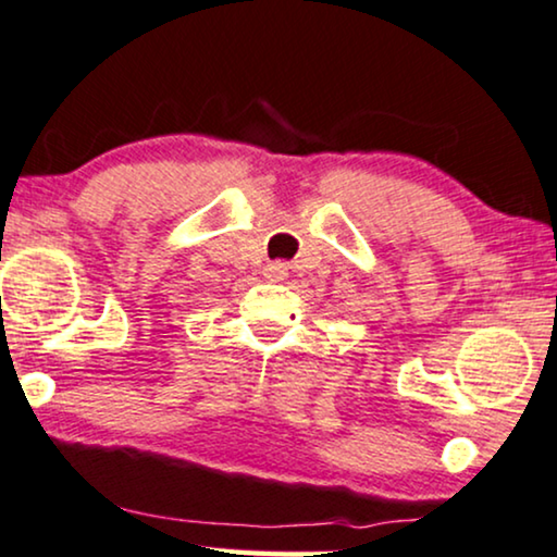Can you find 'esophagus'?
Masks as SVG:
<instances>
[{
	"instance_id": "esophagus-1",
	"label": "esophagus",
	"mask_w": 557,
	"mask_h": 557,
	"mask_svg": "<svg viewBox=\"0 0 557 557\" xmlns=\"http://www.w3.org/2000/svg\"><path fill=\"white\" fill-rule=\"evenodd\" d=\"M264 277L270 280V283H283L287 277V267L283 262H272L264 267Z\"/></svg>"
}]
</instances>
